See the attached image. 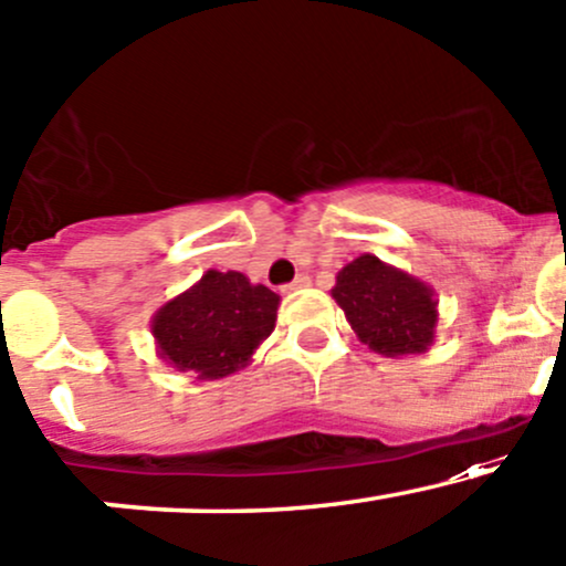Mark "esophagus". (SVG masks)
<instances>
[{
  "mask_svg": "<svg viewBox=\"0 0 566 566\" xmlns=\"http://www.w3.org/2000/svg\"><path fill=\"white\" fill-rule=\"evenodd\" d=\"M308 284H312V279H308L306 273H297V276L293 279V282H290V284H284V293H295V290H303V287H308Z\"/></svg>",
  "mask_w": 566,
  "mask_h": 566,
  "instance_id": "obj_1",
  "label": "esophagus"
}]
</instances>
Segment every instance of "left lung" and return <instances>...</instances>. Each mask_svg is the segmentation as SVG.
<instances>
[{
    "mask_svg": "<svg viewBox=\"0 0 566 566\" xmlns=\"http://www.w3.org/2000/svg\"><path fill=\"white\" fill-rule=\"evenodd\" d=\"M331 295L357 338L376 354L406 357L432 346L438 327L434 290L376 254H359L346 263Z\"/></svg>",
    "mask_w": 566,
    "mask_h": 566,
    "instance_id": "1",
    "label": "left lung"
}]
</instances>
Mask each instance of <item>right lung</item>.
Wrapping results in <instances>:
<instances>
[{"instance_id":"add662e5","label":"right lung","mask_w":566,"mask_h":566,"mask_svg":"<svg viewBox=\"0 0 566 566\" xmlns=\"http://www.w3.org/2000/svg\"><path fill=\"white\" fill-rule=\"evenodd\" d=\"M276 293L239 271L209 269L153 314L155 352L179 374L212 381L244 370L276 325Z\"/></svg>"}]
</instances>
